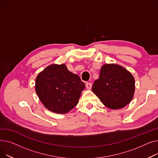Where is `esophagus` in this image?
I'll return each mask as SVG.
<instances>
[{"label":"esophagus","mask_w":158,"mask_h":158,"mask_svg":"<svg viewBox=\"0 0 158 158\" xmlns=\"http://www.w3.org/2000/svg\"><path fill=\"white\" fill-rule=\"evenodd\" d=\"M92 83H91V82H86V87L88 88V89H91L92 88Z\"/></svg>","instance_id":"1"}]
</instances>
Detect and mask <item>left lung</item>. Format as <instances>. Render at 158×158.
<instances>
[{"label": "left lung", "instance_id": "8db88e82", "mask_svg": "<svg viewBox=\"0 0 158 158\" xmlns=\"http://www.w3.org/2000/svg\"><path fill=\"white\" fill-rule=\"evenodd\" d=\"M135 88V79L129 71L120 65L106 64L94 81L92 91L106 106L115 110L131 101Z\"/></svg>", "mask_w": 158, "mask_h": 158}]
</instances>
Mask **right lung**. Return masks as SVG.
Masks as SVG:
<instances>
[{"label": "right lung", "mask_w": 158, "mask_h": 158, "mask_svg": "<svg viewBox=\"0 0 158 158\" xmlns=\"http://www.w3.org/2000/svg\"><path fill=\"white\" fill-rule=\"evenodd\" d=\"M85 85L65 64H52L38 74L35 89L41 102L54 113L64 114L76 107Z\"/></svg>", "instance_id": "right-lung-1"}]
</instances>
